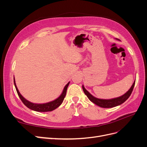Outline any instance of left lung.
<instances>
[{"label":"left lung","instance_id":"obj_1","mask_svg":"<svg viewBox=\"0 0 147 147\" xmlns=\"http://www.w3.org/2000/svg\"><path fill=\"white\" fill-rule=\"evenodd\" d=\"M116 39L118 40H120L119 39H118V38H116ZM135 81H134L133 84L132 85V86H131V88L129 89V90L124 95H123L121 96H119L117 98L109 99L97 98L94 96L92 95H91L89 92L85 88H84L83 85L82 86V88H83L84 93L85 94V95L87 96V97L89 98L90 101H92L93 103L95 104L96 105L102 108H112V107L120 105L126 101V100L129 98V97L130 96L131 94H132V90L135 86Z\"/></svg>","mask_w":147,"mask_h":147}]
</instances>
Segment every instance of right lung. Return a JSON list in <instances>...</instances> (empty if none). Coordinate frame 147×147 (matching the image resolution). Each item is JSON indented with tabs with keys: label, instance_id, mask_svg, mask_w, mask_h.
<instances>
[{
	"label": "right lung",
	"instance_id": "add662e5",
	"mask_svg": "<svg viewBox=\"0 0 147 147\" xmlns=\"http://www.w3.org/2000/svg\"><path fill=\"white\" fill-rule=\"evenodd\" d=\"M13 82H14L15 87V88H16V90L17 92V94H18L20 98L22 101V102H23V104H24L27 107H28V109L32 110H34V111H38V112L51 111H53L55 109H56L57 108H58L64 101V99L66 95L67 88H68V86L69 85V82H68L66 84L63 90V92H62V94H61V95L56 99L53 100V101H51V102H49L47 103H45V104H35V103H33V102H31L28 101V100H27L26 98H24L21 95V94L20 93V92L17 87L16 83H15V78H13Z\"/></svg>",
	"mask_w": 147,
	"mask_h": 147
}]
</instances>
